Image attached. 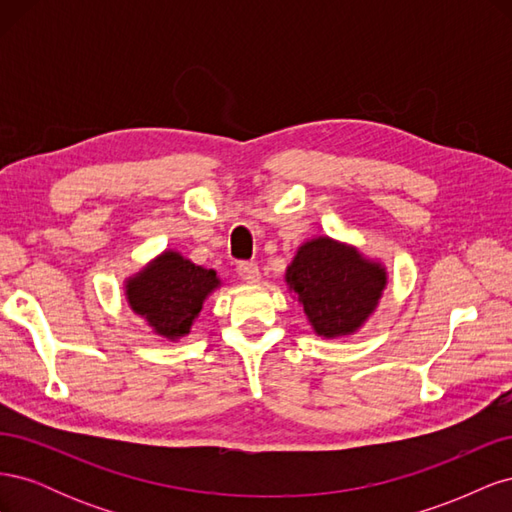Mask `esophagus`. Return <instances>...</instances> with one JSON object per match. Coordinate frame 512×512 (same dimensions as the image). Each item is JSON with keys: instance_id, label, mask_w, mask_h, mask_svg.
<instances>
[{"instance_id": "obj_1", "label": "esophagus", "mask_w": 512, "mask_h": 512, "mask_svg": "<svg viewBox=\"0 0 512 512\" xmlns=\"http://www.w3.org/2000/svg\"><path fill=\"white\" fill-rule=\"evenodd\" d=\"M239 275H241V280L250 282V284H256L260 280V269H258L256 262H241V265H239Z\"/></svg>"}]
</instances>
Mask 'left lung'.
I'll return each instance as SVG.
<instances>
[{"mask_svg":"<svg viewBox=\"0 0 512 512\" xmlns=\"http://www.w3.org/2000/svg\"><path fill=\"white\" fill-rule=\"evenodd\" d=\"M312 329L322 337L359 331L374 314L386 286V269L356 247L318 237L305 241L286 269Z\"/></svg>","mask_w":512,"mask_h":512,"instance_id":"1","label":"left lung"}]
</instances>
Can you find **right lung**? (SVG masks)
Returning a JSON list of instances; mask_svg holds the SVG:
<instances>
[{"label": "right lung", "instance_id": "right-lung-1", "mask_svg": "<svg viewBox=\"0 0 512 512\" xmlns=\"http://www.w3.org/2000/svg\"><path fill=\"white\" fill-rule=\"evenodd\" d=\"M220 286L213 269L194 265L179 252L168 250L132 275L126 297L132 312L141 316L153 333L179 339L190 333L205 299Z\"/></svg>", "mask_w": 512, "mask_h": 512}]
</instances>
